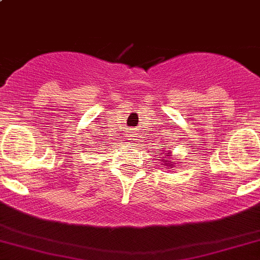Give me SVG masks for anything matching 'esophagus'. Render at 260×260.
I'll list each match as a JSON object with an SVG mask.
<instances>
[{
  "instance_id": "34e87169",
  "label": "esophagus",
  "mask_w": 260,
  "mask_h": 260,
  "mask_svg": "<svg viewBox=\"0 0 260 260\" xmlns=\"http://www.w3.org/2000/svg\"><path fill=\"white\" fill-rule=\"evenodd\" d=\"M128 137H129V138H128V139H129V141H132V139H136V138H135V137H136V135H132V136H128Z\"/></svg>"
}]
</instances>
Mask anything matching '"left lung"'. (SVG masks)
Here are the masks:
<instances>
[{"label": "left lung", "instance_id": "8db88e82", "mask_svg": "<svg viewBox=\"0 0 260 260\" xmlns=\"http://www.w3.org/2000/svg\"><path fill=\"white\" fill-rule=\"evenodd\" d=\"M170 155H172V152H168V153H167V155H165V159H164V160H168L167 156H170ZM161 158H164V156H161ZM170 167H172V165H170Z\"/></svg>", "mask_w": 260, "mask_h": 260}]
</instances>
